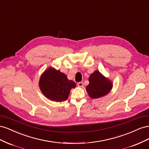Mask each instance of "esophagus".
I'll list each match as a JSON object with an SVG mask.
<instances>
[{
	"label": "esophagus",
	"instance_id": "34e87169",
	"mask_svg": "<svg viewBox=\"0 0 149 149\" xmlns=\"http://www.w3.org/2000/svg\"><path fill=\"white\" fill-rule=\"evenodd\" d=\"M78 86L79 87H83L84 84L83 82H79V83H78Z\"/></svg>",
	"mask_w": 149,
	"mask_h": 149
}]
</instances>
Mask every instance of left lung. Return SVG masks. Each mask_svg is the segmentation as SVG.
I'll use <instances>...</instances> for the list:
<instances>
[{
    "label": "left lung",
    "mask_w": 149,
    "mask_h": 149,
    "mask_svg": "<svg viewBox=\"0 0 149 149\" xmlns=\"http://www.w3.org/2000/svg\"><path fill=\"white\" fill-rule=\"evenodd\" d=\"M89 84L86 91L91 98L96 99L105 96L112 88L111 81L104 78L99 71H94L89 78Z\"/></svg>",
    "instance_id": "8db88e82"
}]
</instances>
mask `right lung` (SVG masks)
Instances as JSON below:
<instances>
[{
  "mask_svg": "<svg viewBox=\"0 0 149 149\" xmlns=\"http://www.w3.org/2000/svg\"><path fill=\"white\" fill-rule=\"evenodd\" d=\"M39 86L47 98L61 102L67 100L71 89L75 88L76 84L73 81L68 79L66 75L60 70L49 68L42 75Z\"/></svg>",
  "mask_w": 149,
  "mask_h": 149,
  "instance_id": "right-lung-1",
  "label": "right lung"
}]
</instances>
